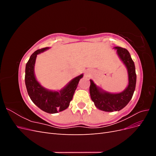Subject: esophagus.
<instances>
[{"instance_id": "esophagus-1", "label": "esophagus", "mask_w": 156, "mask_h": 156, "mask_svg": "<svg viewBox=\"0 0 156 156\" xmlns=\"http://www.w3.org/2000/svg\"><path fill=\"white\" fill-rule=\"evenodd\" d=\"M84 75H85L86 77H88L90 75V70H87L85 72V73H84Z\"/></svg>"}]
</instances>
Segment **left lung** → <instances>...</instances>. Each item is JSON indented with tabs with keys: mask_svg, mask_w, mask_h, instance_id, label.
<instances>
[{
	"mask_svg": "<svg viewBox=\"0 0 156 156\" xmlns=\"http://www.w3.org/2000/svg\"><path fill=\"white\" fill-rule=\"evenodd\" d=\"M121 61L125 65L128 75V85L121 92L111 93L97 86L92 79L90 86V94L95 106L105 112L119 111L125 107L131 100L135 89L136 75L134 62L129 51L120 47H115Z\"/></svg>",
	"mask_w": 156,
	"mask_h": 156,
	"instance_id": "1",
	"label": "left lung"
}]
</instances>
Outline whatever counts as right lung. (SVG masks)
Segmentation results:
<instances>
[{
	"label": "right lung",
	"instance_id": "right-lung-1",
	"mask_svg": "<svg viewBox=\"0 0 156 156\" xmlns=\"http://www.w3.org/2000/svg\"><path fill=\"white\" fill-rule=\"evenodd\" d=\"M45 48L36 51L30 56L25 68V85L32 102L41 110L50 114L62 111L69 107L78 83L83 74L73 78L63 88L53 91L44 88L37 81L34 74V66L37 55L49 49Z\"/></svg>",
	"mask_w": 156,
	"mask_h": 156
}]
</instances>
